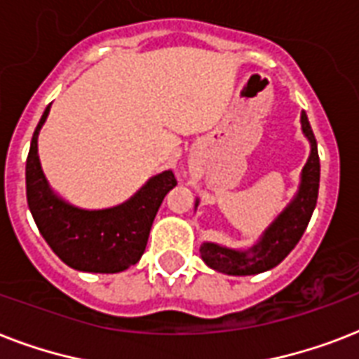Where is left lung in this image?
Listing matches in <instances>:
<instances>
[{"label":"left lung","mask_w":359,"mask_h":359,"mask_svg":"<svg viewBox=\"0 0 359 359\" xmlns=\"http://www.w3.org/2000/svg\"><path fill=\"white\" fill-rule=\"evenodd\" d=\"M302 132L311 145V152L306 165L302 169L300 186L292 201L285 207V210L268 225L262 236L248 250H233L214 242H203L199 248L201 259L207 266L216 272L227 276H255L266 272L270 268L278 266L294 245L300 242L304 231L317 207L318 182H320V160H318L317 140L313 134L311 124L307 121L306 111L300 117ZM199 199H196V208Z\"/></svg>","instance_id":"8db88e82"}]
</instances>
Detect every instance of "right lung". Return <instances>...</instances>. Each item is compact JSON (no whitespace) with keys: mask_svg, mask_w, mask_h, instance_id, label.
Listing matches in <instances>:
<instances>
[{"mask_svg":"<svg viewBox=\"0 0 359 359\" xmlns=\"http://www.w3.org/2000/svg\"><path fill=\"white\" fill-rule=\"evenodd\" d=\"M50 106L36 124L25 162V194L33 219L53 253L70 268L93 273L123 272L143 255L158 208L177 186V179L171 169L162 171L130 199L109 208L87 210L70 205L50 188L39 160L36 140Z\"/></svg>","mask_w":359,"mask_h":359,"instance_id":"add662e5","label":"right lung"}]
</instances>
